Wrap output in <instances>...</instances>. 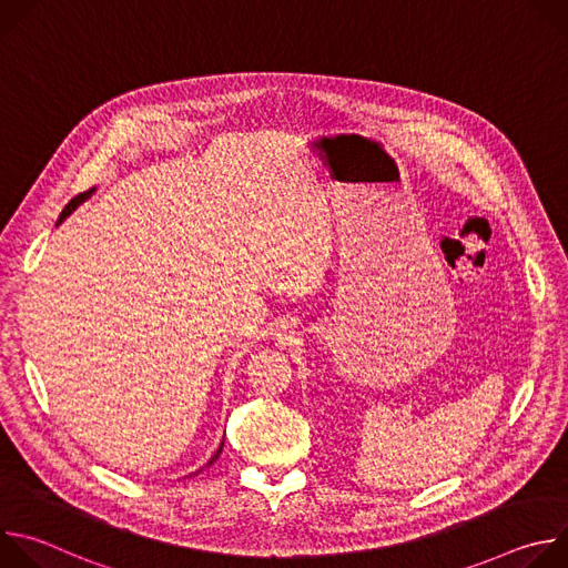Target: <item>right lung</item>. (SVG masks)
<instances>
[{
    "label": "right lung",
    "instance_id": "right-lung-1",
    "mask_svg": "<svg viewBox=\"0 0 568 568\" xmlns=\"http://www.w3.org/2000/svg\"><path fill=\"white\" fill-rule=\"evenodd\" d=\"M92 193H94V189H90V191H85V193H78V195H75V197H73V200H71V202H69V204L62 209V213H60V220H58V222H62V220H64V217H67V215H69V213H71V211H73V209H75L80 202H85V200H88ZM222 445H224V440H222ZM222 445H220V449L215 452V456L209 460V465H213V463L217 460V456L222 454Z\"/></svg>",
    "mask_w": 568,
    "mask_h": 568
}]
</instances>
